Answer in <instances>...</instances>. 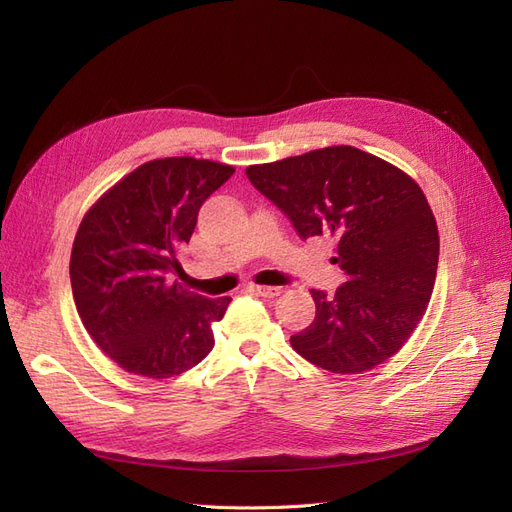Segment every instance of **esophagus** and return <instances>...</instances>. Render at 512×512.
I'll return each mask as SVG.
<instances>
[{
	"instance_id": "1",
	"label": "esophagus",
	"mask_w": 512,
	"mask_h": 512,
	"mask_svg": "<svg viewBox=\"0 0 512 512\" xmlns=\"http://www.w3.org/2000/svg\"><path fill=\"white\" fill-rule=\"evenodd\" d=\"M252 292L260 294V297H267V299H273V297H280L282 294V288L280 286H250Z\"/></svg>"
}]
</instances>
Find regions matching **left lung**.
<instances>
[{"label": "left lung", "instance_id": "obj_1", "mask_svg": "<svg viewBox=\"0 0 512 512\" xmlns=\"http://www.w3.org/2000/svg\"><path fill=\"white\" fill-rule=\"evenodd\" d=\"M301 239L331 235L346 282L312 290L316 318L290 337L303 359L361 374L391 359L425 316L436 284L438 224L404 170L350 145L245 168Z\"/></svg>", "mask_w": 512, "mask_h": 512}]
</instances>
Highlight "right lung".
<instances>
[{
    "label": "right lung",
    "mask_w": 512,
    "mask_h": 512,
    "mask_svg": "<svg viewBox=\"0 0 512 512\" xmlns=\"http://www.w3.org/2000/svg\"><path fill=\"white\" fill-rule=\"evenodd\" d=\"M235 168L213 160L160 158L132 170L89 207L76 230L70 284L96 346L128 374L173 378L213 348L211 324L230 297L207 299L168 273L188 243L198 209Z\"/></svg>",
    "instance_id": "obj_1"
}]
</instances>
